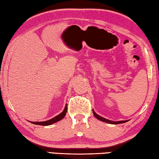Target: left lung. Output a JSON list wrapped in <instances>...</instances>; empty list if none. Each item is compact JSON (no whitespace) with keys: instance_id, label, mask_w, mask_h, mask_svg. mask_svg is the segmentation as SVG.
Segmentation results:
<instances>
[{"instance_id":"1","label":"left lung","mask_w":159,"mask_h":159,"mask_svg":"<svg viewBox=\"0 0 159 159\" xmlns=\"http://www.w3.org/2000/svg\"><path fill=\"white\" fill-rule=\"evenodd\" d=\"M93 114L95 115V116L98 118V119L102 120V121H104L105 123H110V124H119V123H125L127 122L128 120H121V121H112V120H109L108 119H106V118H104L103 117H101L100 116H99L96 114V113L94 111V110H93Z\"/></svg>"}]
</instances>
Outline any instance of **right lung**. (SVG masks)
<instances>
[{"mask_svg": "<svg viewBox=\"0 0 159 159\" xmlns=\"http://www.w3.org/2000/svg\"><path fill=\"white\" fill-rule=\"evenodd\" d=\"M67 105H66L65 108H64V111L60 114L57 116H56L55 117H54L53 118L50 120H46V121H43V122H31V123H33V124H36V125H49L51 124H53V123H55L56 122L59 121V120H60L62 119V118L65 116V115L66 114V111H67Z\"/></svg>", "mask_w": 159, "mask_h": 159, "instance_id": "add662e5", "label": "right lung"}]
</instances>
